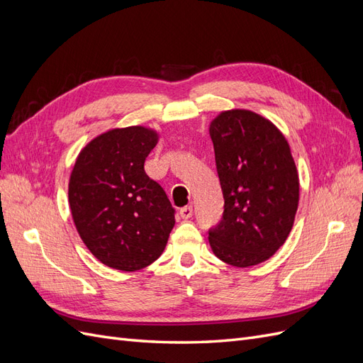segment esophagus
<instances>
[{"instance_id":"1","label":"esophagus","mask_w":363,"mask_h":363,"mask_svg":"<svg viewBox=\"0 0 363 363\" xmlns=\"http://www.w3.org/2000/svg\"><path fill=\"white\" fill-rule=\"evenodd\" d=\"M192 215H194L192 206H186V207H182V208H180V216H182L183 219H189V218H192Z\"/></svg>"}]
</instances>
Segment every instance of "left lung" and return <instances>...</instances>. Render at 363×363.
<instances>
[{
	"label": "left lung",
	"mask_w": 363,
	"mask_h": 363,
	"mask_svg": "<svg viewBox=\"0 0 363 363\" xmlns=\"http://www.w3.org/2000/svg\"><path fill=\"white\" fill-rule=\"evenodd\" d=\"M208 133L224 195L223 219L208 230V244L228 265H259L284 244L298 207L289 144L271 121L244 108L219 113Z\"/></svg>",
	"instance_id": "obj_1"
}]
</instances>
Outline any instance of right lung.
<instances>
[{
  "label": "right lung",
  "instance_id": "1",
  "mask_svg": "<svg viewBox=\"0 0 363 363\" xmlns=\"http://www.w3.org/2000/svg\"><path fill=\"white\" fill-rule=\"evenodd\" d=\"M155 130L133 125L96 136L75 160L68 199L84 245L104 265L138 271L159 259L175 224L162 186L145 174Z\"/></svg>",
  "mask_w": 363,
  "mask_h": 363
}]
</instances>
